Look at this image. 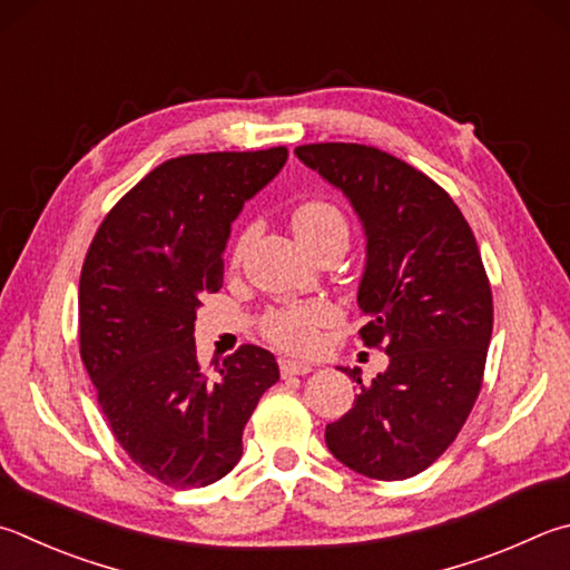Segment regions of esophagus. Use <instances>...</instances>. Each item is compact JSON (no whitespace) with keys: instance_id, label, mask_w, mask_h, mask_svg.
I'll use <instances>...</instances> for the list:
<instances>
[{"instance_id":"1","label":"esophagus","mask_w":570,"mask_h":570,"mask_svg":"<svg viewBox=\"0 0 570 570\" xmlns=\"http://www.w3.org/2000/svg\"><path fill=\"white\" fill-rule=\"evenodd\" d=\"M278 371H282L284 379L306 376L308 371H312V364H304V361H294V358H282L278 361Z\"/></svg>"}]
</instances>
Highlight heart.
Wrapping results in <instances>:
<instances>
[{"label": "heart", "instance_id": "1", "mask_svg": "<svg viewBox=\"0 0 570 570\" xmlns=\"http://www.w3.org/2000/svg\"><path fill=\"white\" fill-rule=\"evenodd\" d=\"M294 232L308 252L321 254L326 249H346L351 226L346 214L338 209L334 202H306L296 206L292 214ZM256 234V226H246V229L236 236L232 262L239 264L242 256L249 249V244ZM331 321V312L321 304H288L276 306L258 321V328L266 341L284 351H308L316 344L318 328L326 326Z\"/></svg>", "mask_w": 570, "mask_h": 570}]
</instances>
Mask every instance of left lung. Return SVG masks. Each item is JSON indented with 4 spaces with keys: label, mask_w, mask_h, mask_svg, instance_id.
Returning <instances> with one entry per match:
<instances>
[{
    "label": "left lung",
    "mask_w": 570,
    "mask_h": 570,
    "mask_svg": "<svg viewBox=\"0 0 570 570\" xmlns=\"http://www.w3.org/2000/svg\"><path fill=\"white\" fill-rule=\"evenodd\" d=\"M296 157L338 186L366 229L358 338L389 354L371 384H358L326 446L351 471L376 481L411 479L459 436L483 384L493 296L469 222L446 189L366 144L324 141Z\"/></svg>",
    "instance_id": "8db88e82"
}]
</instances>
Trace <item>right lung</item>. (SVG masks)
Wrapping results in <instances>:
<instances>
[{"mask_svg": "<svg viewBox=\"0 0 570 570\" xmlns=\"http://www.w3.org/2000/svg\"><path fill=\"white\" fill-rule=\"evenodd\" d=\"M286 147L184 154L151 169L99 224L79 278V354L114 439L151 479L202 489L242 459V433L278 381L244 344L209 374L194 321L224 282V246Z\"/></svg>", "mask_w": 570, "mask_h": 570, "instance_id": "obj_1", "label": "right lung"}]
</instances>
